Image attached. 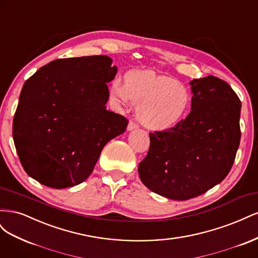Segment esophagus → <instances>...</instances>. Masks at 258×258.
<instances>
[{
    "instance_id": "obj_1",
    "label": "esophagus",
    "mask_w": 258,
    "mask_h": 258,
    "mask_svg": "<svg viewBox=\"0 0 258 258\" xmlns=\"http://www.w3.org/2000/svg\"><path fill=\"white\" fill-rule=\"evenodd\" d=\"M138 124L135 122V121H132V120H130L129 121V123H128V126H127V130L128 131H132V130H136V129H138Z\"/></svg>"
}]
</instances>
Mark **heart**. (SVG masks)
Instances as JSON below:
<instances>
[{"mask_svg":"<svg viewBox=\"0 0 258 258\" xmlns=\"http://www.w3.org/2000/svg\"><path fill=\"white\" fill-rule=\"evenodd\" d=\"M111 96L119 102L137 105L138 119L153 131L173 128L182 120L190 104V91L182 83L150 70L126 73L123 84L114 81Z\"/></svg>","mask_w":258,"mask_h":258,"instance_id":"1","label":"heart"}]
</instances>
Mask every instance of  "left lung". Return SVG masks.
Segmentation results:
<instances>
[{"label":"left lung","mask_w":258,"mask_h":258,"mask_svg":"<svg viewBox=\"0 0 258 258\" xmlns=\"http://www.w3.org/2000/svg\"><path fill=\"white\" fill-rule=\"evenodd\" d=\"M191 111L166 131L150 134L139 175L148 189L173 200L200 196L227 176L240 144L241 102L214 76L189 82Z\"/></svg>","instance_id":"1"}]
</instances>
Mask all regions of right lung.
Here are the masks:
<instances>
[{"label":"right lung","instance_id":"add662e5","mask_svg":"<svg viewBox=\"0 0 258 258\" xmlns=\"http://www.w3.org/2000/svg\"><path fill=\"white\" fill-rule=\"evenodd\" d=\"M107 56L57 59L26 81L13 138L28 175L51 188L83 183L128 120L106 110L117 67Z\"/></svg>","mask_w":258,"mask_h":258}]
</instances>
